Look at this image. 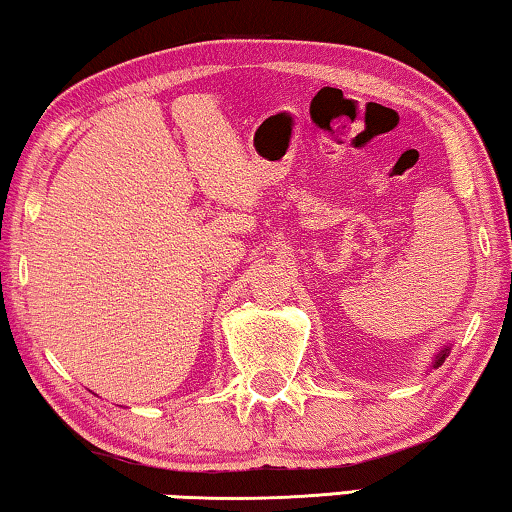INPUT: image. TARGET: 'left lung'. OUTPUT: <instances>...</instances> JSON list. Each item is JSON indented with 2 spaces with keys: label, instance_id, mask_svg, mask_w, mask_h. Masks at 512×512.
<instances>
[{
  "label": "left lung",
  "instance_id": "left-lung-1",
  "mask_svg": "<svg viewBox=\"0 0 512 512\" xmlns=\"http://www.w3.org/2000/svg\"><path fill=\"white\" fill-rule=\"evenodd\" d=\"M448 353H450V344L448 346H443L439 353L434 355V360H432V369H436V367H441L443 362H446V358H448Z\"/></svg>",
  "mask_w": 512,
  "mask_h": 512
}]
</instances>
